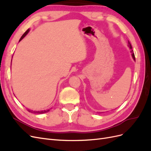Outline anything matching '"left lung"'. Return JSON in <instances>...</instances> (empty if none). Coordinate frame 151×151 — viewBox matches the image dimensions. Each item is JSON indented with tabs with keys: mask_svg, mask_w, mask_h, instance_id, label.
Masks as SVG:
<instances>
[{
	"mask_svg": "<svg viewBox=\"0 0 151 151\" xmlns=\"http://www.w3.org/2000/svg\"><path fill=\"white\" fill-rule=\"evenodd\" d=\"M128 47H129V48H130V49H131V50H132V51H131V52L132 53V58H133L134 60L135 61V55H134V53H133V50H132V45H131V44H130V43L129 41V42H128Z\"/></svg>",
	"mask_w": 151,
	"mask_h": 151,
	"instance_id": "1",
	"label": "left lung"
}]
</instances>
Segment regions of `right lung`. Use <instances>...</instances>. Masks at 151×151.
Masks as SVG:
<instances>
[{
	"mask_svg": "<svg viewBox=\"0 0 151 151\" xmlns=\"http://www.w3.org/2000/svg\"><path fill=\"white\" fill-rule=\"evenodd\" d=\"M29 29H28V30H27V31L25 32V33H24L23 35H22V36H21V38H20V40H19V42H20V41H21L22 39H23V38L25 37L26 35L29 33ZM11 62H12V60H11ZM28 111H29V112H31V113H38V114H43V113H45L48 112V111H50V109H47V110H42V111H33V110H30V109H28Z\"/></svg>",
	"mask_w": 151,
	"mask_h": 151,
	"instance_id": "right-lung-1",
	"label": "right lung"
}]
</instances>
